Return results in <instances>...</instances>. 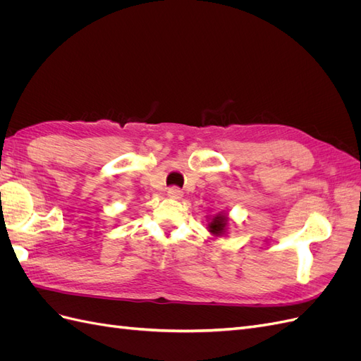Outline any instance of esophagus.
<instances>
[{"instance_id": "obj_1", "label": "esophagus", "mask_w": 361, "mask_h": 361, "mask_svg": "<svg viewBox=\"0 0 361 361\" xmlns=\"http://www.w3.org/2000/svg\"><path fill=\"white\" fill-rule=\"evenodd\" d=\"M167 194H169V197H171V199H182L183 191L178 187H171V188H169Z\"/></svg>"}]
</instances>
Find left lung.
<instances>
[{"label":"left lung","mask_w":361,"mask_h":361,"mask_svg":"<svg viewBox=\"0 0 361 361\" xmlns=\"http://www.w3.org/2000/svg\"><path fill=\"white\" fill-rule=\"evenodd\" d=\"M227 224H228V216L226 214H218L215 216H212L211 223L207 224V228L214 236H223L227 231Z\"/></svg>","instance_id":"1"}]
</instances>
